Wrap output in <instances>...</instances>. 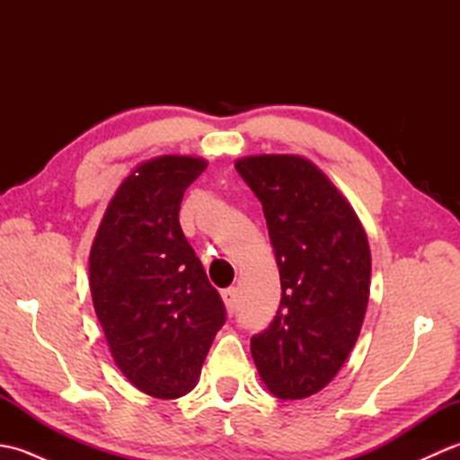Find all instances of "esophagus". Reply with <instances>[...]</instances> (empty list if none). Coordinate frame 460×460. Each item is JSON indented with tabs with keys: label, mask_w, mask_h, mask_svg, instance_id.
Returning <instances> with one entry per match:
<instances>
[{
	"label": "esophagus",
	"mask_w": 460,
	"mask_h": 460,
	"mask_svg": "<svg viewBox=\"0 0 460 460\" xmlns=\"http://www.w3.org/2000/svg\"><path fill=\"white\" fill-rule=\"evenodd\" d=\"M221 298L225 302V308H227V314L231 316L237 306V288H227L221 292Z\"/></svg>",
	"instance_id": "34e87169"
}]
</instances>
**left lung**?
Wrapping results in <instances>:
<instances>
[{"instance_id":"left-lung-1","label":"left lung","mask_w":460,"mask_h":460,"mask_svg":"<svg viewBox=\"0 0 460 460\" xmlns=\"http://www.w3.org/2000/svg\"><path fill=\"white\" fill-rule=\"evenodd\" d=\"M262 203L280 275V308L251 340L261 381L279 399L322 392L364 324L371 252L364 225L318 165L298 154L235 162Z\"/></svg>"}]
</instances>
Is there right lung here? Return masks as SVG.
Returning <instances> with one entry per match:
<instances>
[{
	"mask_svg": "<svg viewBox=\"0 0 460 460\" xmlns=\"http://www.w3.org/2000/svg\"><path fill=\"white\" fill-rule=\"evenodd\" d=\"M208 168L164 154L126 175L106 205L89 285L114 364L138 392L175 399L198 385L225 306L180 227L183 191Z\"/></svg>",
	"mask_w": 460,
	"mask_h": 460,
	"instance_id": "1",
	"label": "right lung"
}]
</instances>
